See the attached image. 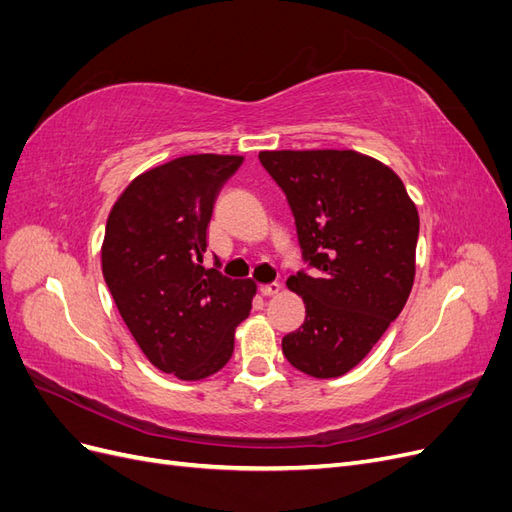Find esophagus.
Returning <instances> with one entry per match:
<instances>
[{"label": "esophagus", "mask_w": 512, "mask_h": 512, "mask_svg": "<svg viewBox=\"0 0 512 512\" xmlns=\"http://www.w3.org/2000/svg\"><path fill=\"white\" fill-rule=\"evenodd\" d=\"M280 290H282L280 282H269V284H262L260 286V292L265 294V297H273V294H277Z\"/></svg>", "instance_id": "34e87169"}]
</instances>
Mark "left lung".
I'll return each instance as SVG.
<instances>
[{"mask_svg": "<svg viewBox=\"0 0 512 512\" xmlns=\"http://www.w3.org/2000/svg\"><path fill=\"white\" fill-rule=\"evenodd\" d=\"M286 194L301 258L288 288L305 322L282 339L292 367L337 378L359 365L404 309L414 282L418 213L382 162L344 149L260 151Z\"/></svg>", "mask_w": 512, "mask_h": 512, "instance_id": "obj_1", "label": "left lung"}]
</instances>
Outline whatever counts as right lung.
Masks as SVG:
<instances>
[{
	"instance_id": "add662e5",
	"label": "right lung",
	"mask_w": 512,
	"mask_h": 512,
	"mask_svg": "<svg viewBox=\"0 0 512 512\" xmlns=\"http://www.w3.org/2000/svg\"><path fill=\"white\" fill-rule=\"evenodd\" d=\"M241 156L198 153L136 177L106 220L102 273L147 359L181 380L220 371L256 284L203 265L215 196Z\"/></svg>"
}]
</instances>
